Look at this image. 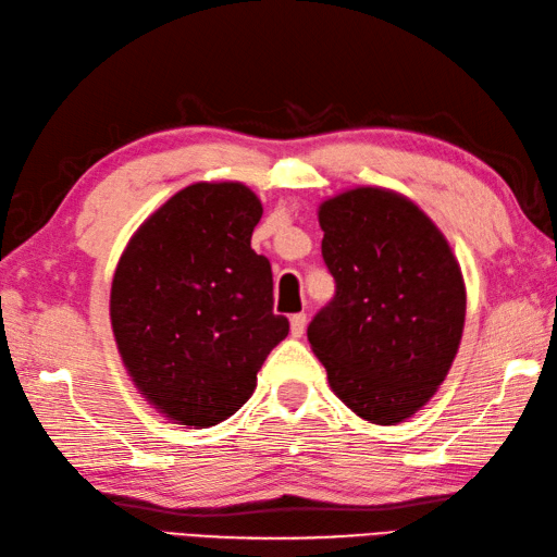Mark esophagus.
Here are the masks:
<instances>
[{
    "instance_id": "esophagus-1",
    "label": "esophagus",
    "mask_w": 557,
    "mask_h": 557,
    "mask_svg": "<svg viewBox=\"0 0 557 557\" xmlns=\"http://www.w3.org/2000/svg\"><path fill=\"white\" fill-rule=\"evenodd\" d=\"M306 324H308L306 312L290 314V334H293V337H302V332H306Z\"/></svg>"
}]
</instances>
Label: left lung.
Returning a JSON list of instances; mask_svg holds the SVG:
<instances>
[{
	"label": "left lung",
	"mask_w": 557,
	"mask_h": 557,
	"mask_svg": "<svg viewBox=\"0 0 557 557\" xmlns=\"http://www.w3.org/2000/svg\"><path fill=\"white\" fill-rule=\"evenodd\" d=\"M318 220L337 293L310 322V346L354 414L395 426L432 400L458 354V259L434 220L393 188H349L322 201Z\"/></svg>",
	"instance_id": "8db88e82"
}]
</instances>
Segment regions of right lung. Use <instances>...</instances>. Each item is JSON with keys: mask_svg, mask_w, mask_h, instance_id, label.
<instances>
[{"mask_svg": "<svg viewBox=\"0 0 557 557\" xmlns=\"http://www.w3.org/2000/svg\"><path fill=\"white\" fill-rule=\"evenodd\" d=\"M261 201L239 182H198L135 230L111 283V327L133 385L174 424L233 417L286 339L267 257L251 249Z\"/></svg>", "mask_w": 557, "mask_h": 557, "instance_id": "right-lung-1", "label": "right lung"}]
</instances>
